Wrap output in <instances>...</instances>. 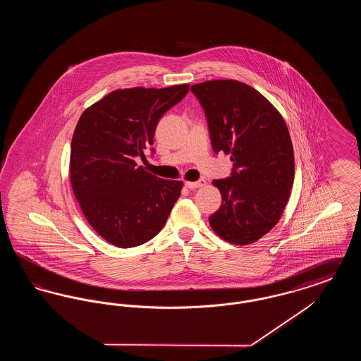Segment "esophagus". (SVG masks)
Here are the masks:
<instances>
[{
	"mask_svg": "<svg viewBox=\"0 0 361 361\" xmlns=\"http://www.w3.org/2000/svg\"><path fill=\"white\" fill-rule=\"evenodd\" d=\"M206 185V181L204 180H199V181H187L185 183V187L188 189H197L202 188Z\"/></svg>",
	"mask_w": 361,
	"mask_h": 361,
	"instance_id": "34e87169",
	"label": "esophagus"
}]
</instances>
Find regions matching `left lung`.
Masks as SVG:
<instances>
[{
  "label": "left lung",
  "instance_id": "left-lung-1",
  "mask_svg": "<svg viewBox=\"0 0 361 361\" xmlns=\"http://www.w3.org/2000/svg\"><path fill=\"white\" fill-rule=\"evenodd\" d=\"M206 114L212 150L231 154V176L214 180L222 206L212 230L234 245L271 231L287 206L295 174L291 137L283 116L255 87L234 80L190 86Z\"/></svg>",
  "mask_w": 361,
  "mask_h": 361
}]
</instances>
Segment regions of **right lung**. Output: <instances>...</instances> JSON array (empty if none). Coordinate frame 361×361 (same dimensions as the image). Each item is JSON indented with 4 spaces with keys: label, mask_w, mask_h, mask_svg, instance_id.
Wrapping results in <instances>:
<instances>
[{
    "label": "right lung",
    "mask_w": 361,
    "mask_h": 361,
    "mask_svg": "<svg viewBox=\"0 0 361 361\" xmlns=\"http://www.w3.org/2000/svg\"><path fill=\"white\" fill-rule=\"evenodd\" d=\"M188 84L131 87L106 94L84 111L71 139L70 183L86 221L104 240L134 247L154 238L180 197L183 181L137 166L154 143L162 115Z\"/></svg>",
    "instance_id": "1"
}]
</instances>
